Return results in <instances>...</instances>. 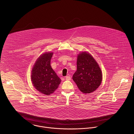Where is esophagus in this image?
<instances>
[{
	"label": "esophagus",
	"mask_w": 134,
	"mask_h": 134,
	"mask_svg": "<svg viewBox=\"0 0 134 134\" xmlns=\"http://www.w3.org/2000/svg\"><path fill=\"white\" fill-rule=\"evenodd\" d=\"M65 79H66V80H71V78L70 76L65 77Z\"/></svg>",
	"instance_id": "esophagus-1"
}]
</instances>
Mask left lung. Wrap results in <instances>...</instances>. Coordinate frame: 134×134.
Instances as JSON below:
<instances>
[{
  "label": "left lung",
  "mask_w": 134,
  "mask_h": 134,
  "mask_svg": "<svg viewBox=\"0 0 134 134\" xmlns=\"http://www.w3.org/2000/svg\"><path fill=\"white\" fill-rule=\"evenodd\" d=\"M72 78L80 91L85 94L94 91L100 86L102 80L101 70L88 52H83L78 55L77 71Z\"/></svg>",
  "instance_id": "obj_1"
}]
</instances>
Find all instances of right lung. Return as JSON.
<instances>
[{
	"instance_id": "1",
	"label": "right lung",
	"mask_w": 134,
	"mask_h": 134,
	"mask_svg": "<svg viewBox=\"0 0 134 134\" xmlns=\"http://www.w3.org/2000/svg\"><path fill=\"white\" fill-rule=\"evenodd\" d=\"M53 53H45L36 61L31 71V81L35 88L41 93H54L61 82L60 78L51 66Z\"/></svg>"
}]
</instances>
